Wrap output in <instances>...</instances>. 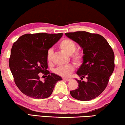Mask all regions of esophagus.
<instances>
[{"label": "esophagus", "mask_w": 125, "mask_h": 125, "mask_svg": "<svg viewBox=\"0 0 125 125\" xmlns=\"http://www.w3.org/2000/svg\"><path fill=\"white\" fill-rule=\"evenodd\" d=\"M62 80H64V81H70V78H63Z\"/></svg>", "instance_id": "34e87169"}]
</instances>
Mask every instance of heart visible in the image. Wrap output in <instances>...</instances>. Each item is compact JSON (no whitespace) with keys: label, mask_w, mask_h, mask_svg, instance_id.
I'll return each instance as SVG.
<instances>
[{"label":"heart","mask_w":125,"mask_h":125,"mask_svg":"<svg viewBox=\"0 0 125 125\" xmlns=\"http://www.w3.org/2000/svg\"><path fill=\"white\" fill-rule=\"evenodd\" d=\"M59 47L60 49L68 55H71V59L75 64L78 65L81 64L83 61V53L75 51L77 48V45L75 43L71 40L65 39H63L59 44ZM53 51L52 50H49L47 52V59L48 62H50L52 59V55ZM74 67L72 64H68L67 65L60 66L55 69H54V73L61 76V77H68L71 74L74 70Z\"/></svg>","instance_id":"1"}]
</instances>
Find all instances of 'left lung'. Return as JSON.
I'll return each mask as SVG.
<instances>
[{"instance_id":"1","label":"left lung","mask_w":125,"mask_h":125,"mask_svg":"<svg viewBox=\"0 0 125 125\" xmlns=\"http://www.w3.org/2000/svg\"><path fill=\"white\" fill-rule=\"evenodd\" d=\"M68 38L77 42L83 48V62L77 74L81 80L76 81L77 89L70 94L80 101H90L98 97L105 90L115 68V55L106 40L98 34L86 31L66 33Z\"/></svg>"}]
</instances>
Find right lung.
I'll return each mask as SVG.
<instances>
[{
  "mask_svg": "<svg viewBox=\"0 0 125 125\" xmlns=\"http://www.w3.org/2000/svg\"><path fill=\"white\" fill-rule=\"evenodd\" d=\"M58 34H26L13 44L9 67L14 83L22 93L34 99H44L51 95L55 84L62 80L48 68V50L62 36ZM47 74L44 82L39 80V73Z\"/></svg>",
  "mask_w": 125,
  "mask_h": 125,
  "instance_id": "right-lung-1",
  "label": "right lung"
}]
</instances>
